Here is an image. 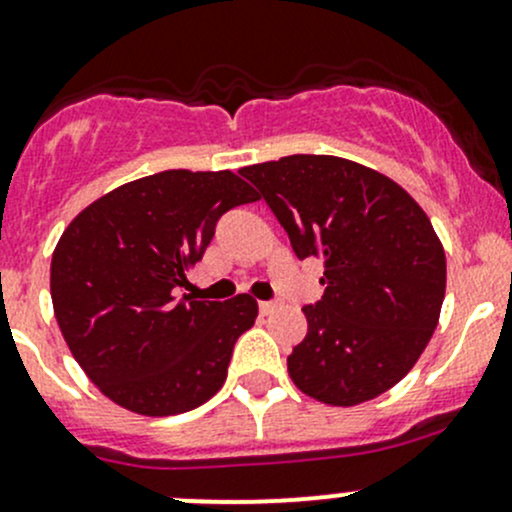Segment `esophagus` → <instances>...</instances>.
Segmentation results:
<instances>
[{
  "label": "esophagus",
  "mask_w": 512,
  "mask_h": 512,
  "mask_svg": "<svg viewBox=\"0 0 512 512\" xmlns=\"http://www.w3.org/2000/svg\"><path fill=\"white\" fill-rule=\"evenodd\" d=\"M277 309V302H260V312L262 314H272Z\"/></svg>",
  "instance_id": "34e87169"
}]
</instances>
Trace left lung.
Returning a JSON list of instances; mask_svg holds the SVG:
<instances>
[{"label": "left lung", "instance_id": "obj_1", "mask_svg": "<svg viewBox=\"0 0 512 512\" xmlns=\"http://www.w3.org/2000/svg\"><path fill=\"white\" fill-rule=\"evenodd\" d=\"M299 260L322 257L324 294L302 309L307 337L287 356L294 386L356 406L399 384L431 342L446 255L421 205L386 175L337 156L247 165Z\"/></svg>", "mask_w": 512, "mask_h": 512}]
</instances>
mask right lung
<instances>
[{
	"label": "right lung",
	"instance_id": "add662e5",
	"mask_svg": "<svg viewBox=\"0 0 512 512\" xmlns=\"http://www.w3.org/2000/svg\"><path fill=\"white\" fill-rule=\"evenodd\" d=\"M257 193L230 170H163L81 210L51 257L56 322L91 381L123 409L175 416L215 396L257 302H200L188 270L227 210Z\"/></svg>",
	"mask_w": 512,
	"mask_h": 512
}]
</instances>
